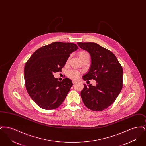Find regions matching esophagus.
I'll use <instances>...</instances> for the list:
<instances>
[{
    "label": "esophagus",
    "mask_w": 146,
    "mask_h": 146,
    "mask_svg": "<svg viewBox=\"0 0 146 146\" xmlns=\"http://www.w3.org/2000/svg\"><path fill=\"white\" fill-rule=\"evenodd\" d=\"M76 80H73V83L75 84L76 83Z\"/></svg>",
    "instance_id": "34e87169"
}]
</instances>
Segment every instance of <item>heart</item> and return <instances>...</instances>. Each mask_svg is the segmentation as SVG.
I'll use <instances>...</instances> for the list:
<instances>
[{
    "label": "heart",
    "mask_w": 146,
    "mask_h": 146,
    "mask_svg": "<svg viewBox=\"0 0 146 146\" xmlns=\"http://www.w3.org/2000/svg\"><path fill=\"white\" fill-rule=\"evenodd\" d=\"M78 57H79V58H80V60H83L85 58H89L90 57L89 54L87 51H84V50L79 51L78 53ZM69 60H70V57L67 60V62H66L67 63L68 62ZM79 74H80L79 72L77 71L76 70H70L67 72L68 76H69L70 78H72V79H76V78H78V77L79 76Z\"/></svg>",
    "instance_id": "obj_1"
}]
</instances>
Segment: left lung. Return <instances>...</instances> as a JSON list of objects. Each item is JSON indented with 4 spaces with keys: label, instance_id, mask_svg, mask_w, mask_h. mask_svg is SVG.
Returning <instances> with one entry per match:
<instances>
[{
    "label": "left lung",
    "instance_id": "left-lung-1",
    "mask_svg": "<svg viewBox=\"0 0 146 146\" xmlns=\"http://www.w3.org/2000/svg\"><path fill=\"white\" fill-rule=\"evenodd\" d=\"M77 44L90 55L91 64L89 72L83 76L84 80L94 79L96 85L86 86L80 95L85 106L94 111L107 108L116 100L123 88V68L111 51L95 42Z\"/></svg>",
    "mask_w": 146,
    "mask_h": 146
}]
</instances>
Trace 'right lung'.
Returning <instances> with one entry per match:
<instances>
[{"label": "right lung", "mask_w": 146, "mask_h": 146, "mask_svg": "<svg viewBox=\"0 0 146 146\" xmlns=\"http://www.w3.org/2000/svg\"><path fill=\"white\" fill-rule=\"evenodd\" d=\"M78 49L74 43L54 42L36 50L26 63V88L40 108L54 110L66 98L73 85L72 81L65 78L60 82L54 73L61 71L70 54Z\"/></svg>", "instance_id": "1"}]
</instances>
